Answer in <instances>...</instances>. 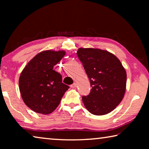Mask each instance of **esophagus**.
<instances>
[{
	"mask_svg": "<svg viewBox=\"0 0 149 149\" xmlns=\"http://www.w3.org/2000/svg\"><path fill=\"white\" fill-rule=\"evenodd\" d=\"M70 87H71L72 88H75V87H77V84H76V83H74V84H73L72 85H70Z\"/></svg>",
	"mask_w": 149,
	"mask_h": 149,
	"instance_id": "34e87169",
	"label": "esophagus"
}]
</instances>
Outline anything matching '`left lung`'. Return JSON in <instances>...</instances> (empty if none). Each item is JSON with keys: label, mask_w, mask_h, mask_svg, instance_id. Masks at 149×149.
<instances>
[{"label": "left lung", "mask_w": 149, "mask_h": 149, "mask_svg": "<svg viewBox=\"0 0 149 149\" xmlns=\"http://www.w3.org/2000/svg\"><path fill=\"white\" fill-rule=\"evenodd\" d=\"M77 56L90 80L91 92L83 96L90 113L107 114L120 104L125 94L127 74L118 58L107 50L80 48Z\"/></svg>", "instance_id": "obj_1"}]
</instances>
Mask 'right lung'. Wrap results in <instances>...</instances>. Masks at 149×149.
Masks as SVG:
<instances>
[{
  "label": "right lung",
  "instance_id": "add662e5",
  "mask_svg": "<svg viewBox=\"0 0 149 149\" xmlns=\"http://www.w3.org/2000/svg\"><path fill=\"white\" fill-rule=\"evenodd\" d=\"M65 54L64 50L42 51L30 60L22 72L19 91L25 104L34 112L52 113L70 88L62 83L61 74L54 70Z\"/></svg>",
  "mask_w": 149,
  "mask_h": 149
}]
</instances>
